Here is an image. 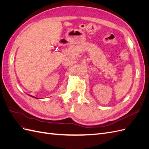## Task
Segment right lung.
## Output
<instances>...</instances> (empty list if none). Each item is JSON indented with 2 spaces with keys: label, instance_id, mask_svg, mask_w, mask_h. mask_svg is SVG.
<instances>
[{
  "label": "right lung",
  "instance_id": "right-lung-1",
  "mask_svg": "<svg viewBox=\"0 0 149 149\" xmlns=\"http://www.w3.org/2000/svg\"><path fill=\"white\" fill-rule=\"evenodd\" d=\"M32 97H33V96H32Z\"/></svg>",
  "mask_w": 149,
  "mask_h": 149
}]
</instances>
